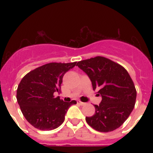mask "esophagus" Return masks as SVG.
<instances>
[{
    "label": "esophagus",
    "mask_w": 153,
    "mask_h": 153,
    "mask_svg": "<svg viewBox=\"0 0 153 153\" xmlns=\"http://www.w3.org/2000/svg\"><path fill=\"white\" fill-rule=\"evenodd\" d=\"M77 103H78L79 105H85V103H84V102H80V101H78V102H77Z\"/></svg>",
    "instance_id": "1"
}]
</instances>
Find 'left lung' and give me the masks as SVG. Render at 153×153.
Segmentation results:
<instances>
[{
  "mask_svg": "<svg viewBox=\"0 0 153 153\" xmlns=\"http://www.w3.org/2000/svg\"><path fill=\"white\" fill-rule=\"evenodd\" d=\"M77 66L90 78L93 90L102 97L95 105V114L86 117L89 126L99 132L119 128L135 105L137 91L129 74L123 67L102 56L82 60Z\"/></svg>",
  "mask_w": 153,
  "mask_h": 153,
  "instance_id": "1",
  "label": "left lung"
}]
</instances>
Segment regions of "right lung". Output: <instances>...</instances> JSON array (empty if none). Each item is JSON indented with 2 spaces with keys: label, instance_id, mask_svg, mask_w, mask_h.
<instances>
[{
  "label": "right lung",
  "instance_id": "1",
  "mask_svg": "<svg viewBox=\"0 0 153 153\" xmlns=\"http://www.w3.org/2000/svg\"><path fill=\"white\" fill-rule=\"evenodd\" d=\"M76 62H51L27 73L20 81L16 99L24 116L32 126L40 130H51L61 126L71 105L55 97L59 92L62 78Z\"/></svg>",
  "mask_w": 153,
  "mask_h": 153
}]
</instances>
